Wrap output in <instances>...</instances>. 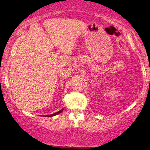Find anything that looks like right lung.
<instances>
[{
	"mask_svg": "<svg viewBox=\"0 0 150 150\" xmlns=\"http://www.w3.org/2000/svg\"><path fill=\"white\" fill-rule=\"evenodd\" d=\"M63 111V109H61V111H58V112H56V113H53V114H51V115H48V116H48V117H51V116H56V115H58V114H59L60 113H61L62 111Z\"/></svg>",
	"mask_w": 150,
	"mask_h": 150,
	"instance_id": "1",
	"label": "right lung"
}]
</instances>
